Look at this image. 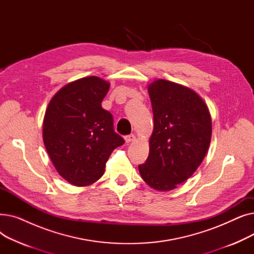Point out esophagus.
Here are the masks:
<instances>
[{
	"label": "esophagus",
	"instance_id": "obj_1",
	"mask_svg": "<svg viewBox=\"0 0 254 254\" xmlns=\"http://www.w3.org/2000/svg\"><path fill=\"white\" fill-rule=\"evenodd\" d=\"M125 140L127 143H130V142H134L136 140V137H135V135H128V136L125 137Z\"/></svg>",
	"mask_w": 254,
	"mask_h": 254
}]
</instances>
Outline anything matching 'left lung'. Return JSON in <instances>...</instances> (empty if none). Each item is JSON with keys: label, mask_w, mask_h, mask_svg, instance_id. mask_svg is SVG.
I'll list each match as a JSON object with an SVG mask.
<instances>
[{"label": "left lung", "mask_w": 254, "mask_h": 254, "mask_svg": "<svg viewBox=\"0 0 254 254\" xmlns=\"http://www.w3.org/2000/svg\"><path fill=\"white\" fill-rule=\"evenodd\" d=\"M148 93L154 126L149 155L139 172L150 188L169 191L202 164L211 142V115L204 100L182 84L156 79Z\"/></svg>", "instance_id": "8db88e82"}]
</instances>
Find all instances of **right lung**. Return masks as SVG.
<instances>
[{
    "mask_svg": "<svg viewBox=\"0 0 254 254\" xmlns=\"http://www.w3.org/2000/svg\"><path fill=\"white\" fill-rule=\"evenodd\" d=\"M110 88L88 76L63 86L50 100L43 119V142L59 174L75 186H87L104 174L112 151L125 140L113 129V117L102 108Z\"/></svg>",
    "mask_w": 254,
    "mask_h": 254,
    "instance_id": "1",
    "label": "right lung"
}]
</instances>
